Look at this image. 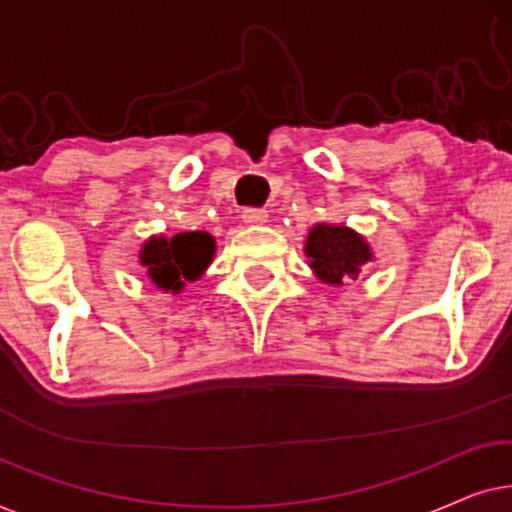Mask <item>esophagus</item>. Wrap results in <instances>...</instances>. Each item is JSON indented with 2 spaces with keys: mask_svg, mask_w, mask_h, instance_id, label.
I'll return each instance as SVG.
<instances>
[{
  "mask_svg": "<svg viewBox=\"0 0 512 512\" xmlns=\"http://www.w3.org/2000/svg\"><path fill=\"white\" fill-rule=\"evenodd\" d=\"M242 221L247 223V226H261V223L268 221V212L261 207H247L242 212Z\"/></svg>",
  "mask_w": 512,
  "mask_h": 512,
  "instance_id": "1",
  "label": "esophagus"
}]
</instances>
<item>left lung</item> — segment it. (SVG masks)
<instances>
[{
	"label": "left lung",
	"mask_w": 512,
	"mask_h": 512,
	"mask_svg": "<svg viewBox=\"0 0 512 512\" xmlns=\"http://www.w3.org/2000/svg\"><path fill=\"white\" fill-rule=\"evenodd\" d=\"M310 268L321 282L340 286L345 277H356L363 265L373 261V251L359 233L347 226L317 223L305 240Z\"/></svg>",
	"instance_id": "8db88e82"
}]
</instances>
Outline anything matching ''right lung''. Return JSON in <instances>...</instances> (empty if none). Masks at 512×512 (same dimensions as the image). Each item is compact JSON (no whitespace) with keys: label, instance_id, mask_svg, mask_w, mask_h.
I'll return each instance as SVG.
<instances>
[{"label":"right lung","instance_id":"obj_1","mask_svg":"<svg viewBox=\"0 0 512 512\" xmlns=\"http://www.w3.org/2000/svg\"><path fill=\"white\" fill-rule=\"evenodd\" d=\"M216 251L214 237L205 230L179 233L174 237L156 235L144 242L139 263L158 289L179 293L186 282H195L209 268Z\"/></svg>","mask_w":512,"mask_h":512}]
</instances>
